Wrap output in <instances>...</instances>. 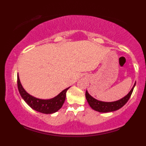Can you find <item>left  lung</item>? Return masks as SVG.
<instances>
[{"label":"left lung","mask_w":146,"mask_h":146,"mask_svg":"<svg viewBox=\"0 0 146 146\" xmlns=\"http://www.w3.org/2000/svg\"><path fill=\"white\" fill-rule=\"evenodd\" d=\"M135 85V83L133 86L132 89L131 91L129 92V93L123 97L121 99L116 100V101L114 102H103L100 101L95 99L93 96H91L88 93V91H86L85 96L87 98V100L88 103L90 105V106L93 108V110L98 111L99 112H113L115 110H117L122 108L125 104L128 102L129 98H130L131 94H132L133 90Z\"/></svg>","instance_id":"left-lung-1"}]
</instances>
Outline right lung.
Wrapping results in <instances>:
<instances>
[{"label": "right lung", "instance_id": "obj_1", "mask_svg": "<svg viewBox=\"0 0 146 146\" xmlns=\"http://www.w3.org/2000/svg\"><path fill=\"white\" fill-rule=\"evenodd\" d=\"M17 85L19 93L24 101L32 109L43 114H52L58 111L64 103L66 97V92L69 89L68 87L63 90L54 98L44 100L36 98L28 94L22 87L18 75H17Z\"/></svg>", "mask_w": 146, "mask_h": 146}]
</instances>
